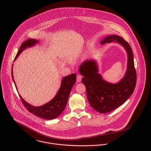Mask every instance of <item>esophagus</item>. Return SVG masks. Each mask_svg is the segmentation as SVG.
<instances>
[{
  "label": "esophagus",
  "mask_w": 151,
  "mask_h": 151,
  "mask_svg": "<svg viewBox=\"0 0 151 151\" xmlns=\"http://www.w3.org/2000/svg\"><path fill=\"white\" fill-rule=\"evenodd\" d=\"M82 79V76L81 75H77V81L78 83H80Z\"/></svg>",
  "instance_id": "esophagus-1"
}]
</instances>
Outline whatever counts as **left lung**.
Returning a JSON list of instances; mask_svg holds the SVG:
<instances>
[{"label":"left lung","instance_id":"8db88e82","mask_svg":"<svg viewBox=\"0 0 151 151\" xmlns=\"http://www.w3.org/2000/svg\"><path fill=\"white\" fill-rule=\"evenodd\" d=\"M116 42L122 45L127 54V70L124 76L117 83L103 79L98 73V65L94 59L86 60L79 67L83 76L82 82L86 88L88 101L91 106L101 113L110 112L123 104L132 95L137 82L132 50L122 37L111 35L104 38L101 44Z\"/></svg>","mask_w":151,"mask_h":151}]
</instances>
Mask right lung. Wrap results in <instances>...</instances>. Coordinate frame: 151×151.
<instances>
[{
	"label": "right lung",
	"mask_w": 151,
	"mask_h": 151,
	"mask_svg": "<svg viewBox=\"0 0 151 151\" xmlns=\"http://www.w3.org/2000/svg\"><path fill=\"white\" fill-rule=\"evenodd\" d=\"M39 41H40L35 39H28L27 41L22 43L14 59V61L17 59L20 54L27 47H30L34 46L37 43H39ZM13 65L12 68V76L15 86L17 89L13 77ZM76 74L74 73L65 77L62 80L61 86L55 96L49 102L40 106H34L30 105L22 98L20 95H19L20 98L24 106L31 113H33L35 116L46 120L54 119L58 117L65 110L71 89L76 83Z\"/></svg>",
	"instance_id": "obj_1"
}]
</instances>
